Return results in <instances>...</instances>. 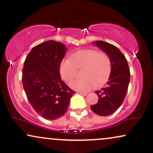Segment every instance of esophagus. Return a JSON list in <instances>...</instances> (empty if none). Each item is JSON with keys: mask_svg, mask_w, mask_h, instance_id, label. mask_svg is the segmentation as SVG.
Returning <instances> with one entry per match:
<instances>
[{"mask_svg": "<svg viewBox=\"0 0 153 153\" xmlns=\"http://www.w3.org/2000/svg\"><path fill=\"white\" fill-rule=\"evenodd\" d=\"M79 94L82 95V96H87L88 94H86V93H83V92H79Z\"/></svg>", "mask_w": 153, "mask_h": 153, "instance_id": "34e87169", "label": "esophagus"}]
</instances>
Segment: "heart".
<instances>
[{
  "mask_svg": "<svg viewBox=\"0 0 153 153\" xmlns=\"http://www.w3.org/2000/svg\"><path fill=\"white\" fill-rule=\"evenodd\" d=\"M77 68H82L83 78L75 79L70 86L75 91L87 92L97 85L101 86L108 80L111 73V60L105 52L87 49L71 54V59L63 58L59 63L61 78L69 82L75 76Z\"/></svg>",
  "mask_w": 153,
  "mask_h": 153,
  "instance_id": "obj_1",
  "label": "heart"
}]
</instances>
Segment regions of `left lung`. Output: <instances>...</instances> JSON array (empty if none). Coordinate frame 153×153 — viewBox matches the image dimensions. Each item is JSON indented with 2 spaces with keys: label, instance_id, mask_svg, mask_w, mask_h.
Segmentation results:
<instances>
[{
  "label": "left lung",
  "instance_id": "1",
  "mask_svg": "<svg viewBox=\"0 0 153 153\" xmlns=\"http://www.w3.org/2000/svg\"><path fill=\"white\" fill-rule=\"evenodd\" d=\"M93 43L106 52L111 60V73L106 85L96 91L99 101L91 106L95 114L106 117L114 113L122 104L128 91L130 71L125 56L117 47L103 41Z\"/></svg>",
  "mask_w": 153,
  "mask_h": 153
}]
</instances>
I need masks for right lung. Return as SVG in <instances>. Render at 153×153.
<instances>
[{"mask_svg": "<svg viewBox=\"0 0 153 153\" xmlns=\"http://www.w3.org/2000/svg\"><path fill=\"white\" fill-rule=\"evenodd\" d=\"M66 50L64 44L49 40L33 47L24 62L22 82L26 97L35 111L48 120L62 117L75 94L59 74Z\"/></svg>", "mask_w": 153, "mask_h": 153, "instance_id": "obj_1", "label": "right lung"}]
</instances>
